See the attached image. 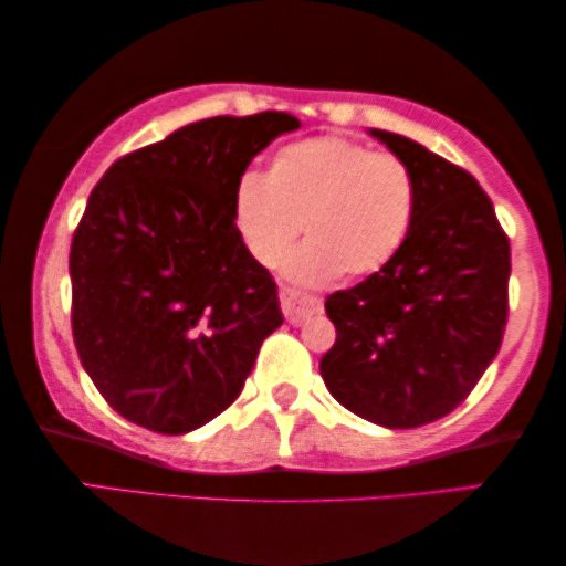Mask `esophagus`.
I'll return each mask as SVG.
<instances>
[{
    "label": "esophagus",
    "mask_w": 566,
    "mask_h": 566,
    "mask_svg": "<svg viewBox=\"0 0 566 566\" xmlns=\"http://www.w3.org/2000/svg\"><path fill=\"white\" fill-rule=\"evenodd\" d=\"M279 303H282V313L290 324H303L305 318L316 316L321 313V300L313 295H305V292H297L292 287L279 290Z\"/></svg>",
    "instance_id": "34e87169"
}]
</instances>
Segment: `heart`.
I'll return each instance as SVG.
<instances>
[{
  "mask_svg": "<svg viewBox=\"0 0 566 566\" xmlns=\"http://www.w3.org/2000/svg\"><path fill=\"white\" fill-rule=\"evenodd\" d=\"M415 217L410 164L339 135L279 148L266 175L245 171L232 192L234 232L261 266H276L303 221L307 240L284 263L303 284L378 274L402 253Z\"/></svg>",
  "mask_w": 566,
  "mask_h": 566,
  "instance_id": "obj_1",
  "label": "heart"
}]
</instances>
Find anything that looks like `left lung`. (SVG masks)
I'll return each mask as SVG.
<instances>
[{
	"label": "left lung",
	"instance_id": "8db88e82",
	"mask_svg": "<svg viewBox=\"0 0 566 566\" xmlns=\"http://www.w3.org/2000/svg\"><path fill=\"white\" fill-rule=\"evenodd\" d=\"M370 135L410 164L418 217L389 266L326 297L336 342L321 376L349 412L418 428L464 402L502 347L510 240L470 171L405 135Z\"/></svg>",
	"mask_w": 566,
	"mask_h": 566
}]
</instances>
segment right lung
<instances>
[{
  "mask_svg": "<svg viewBox=\"0 0 566 566\" xmlns=\"http://www.w3.org/2000/svg\"><path fill=\"white\" fill-rule=\"evenodd\" d=\"M287 112L185 125L106 169L70 248L85 374L130 423L180 436L224 412L282 326L276 284L242 248L232 192Z\"/></svg>",
  "mask_w": 566,
  "mask_h": 566,
  "instance_id": "1",
  "label": "right lung"
}]
</instances>
